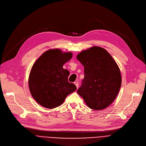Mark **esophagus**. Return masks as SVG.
<instances>
[{
    "mask_svg": "<svg viewBox=\"0 0 146 146\" xmlns=\"http://www.w3.org/2000/svg\"><path fill=\"white\" fill-rule=\"evenodd\" d=\"M74 84L76 85V86L77 87V88H78V86H79V83L78 82H74Z\"/></svg>",
    "mask_w": 146,
    "mask_h": 146,
    "instance_id": "obj_1",
    "label": "esophagus"
}]
</instances>
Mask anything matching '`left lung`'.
I'll return each instance as SVG.
<instances>
[{
	"instance_id": "8db88e82",
	"label": "left lung",
	"mask_w": 146,
	"mask_h": 146,
	"mask_svg": "<svg viewBox=\"0 0 146 146\" xmlns=\"http://www.w3.org/2000/svg\"><path fill=\"white\" fill-rule=\"evenodd\" d=\"M77 58L84 66L85 74L78 94L90 108H106L115 99L121 86L117 64L108 51L96 46L83 51Z\"/></svg>"
}]
</instances>
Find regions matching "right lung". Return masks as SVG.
Segmentation results:
<instances>
[{"label":"right lung","instance_id":"1","mask_svg":"<svg viewBox=\"0 0 146 146\" xmlns=\"http://www.w3.org/2000/svg\"><path fill=\"white\" fill-rule=\"evenodd\" d=\"M72 53L59 49L44 52L33 65L29 76V88L37 103L52 109L60 106L69 94L76 90L68 82L69 72L63 65L72 57Z\"/></svg>","mask_w":146,"mask_h":146}]
</instances>
